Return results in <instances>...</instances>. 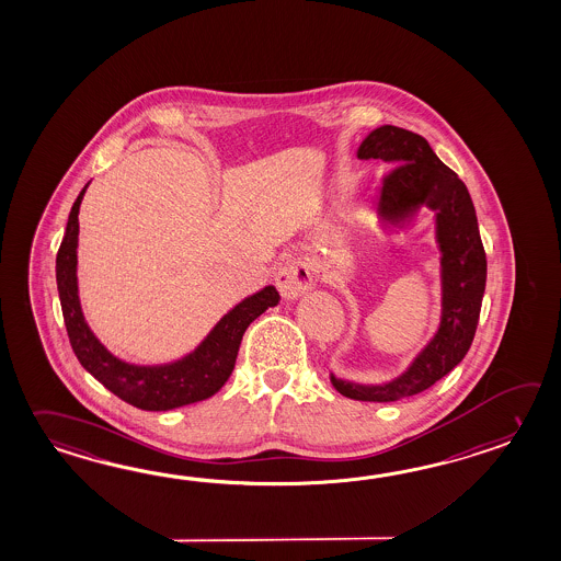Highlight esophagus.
Segmentation results:
<instances>
[{
	"instance_id": "34e87169",
	"label": "esophagus",
	"mask_w": 561,
	"mask_h": 561,
	"mask_svg": "<svg viewBox=\"0 0 561 561\" xmlns=\"http://www.w3.org/2000/svg\"><path fill=\"white\" fill-rule=\"evenodd\" d=\"M275 286L286 301H296L313 286L310 265L306 262H289L282 265L275 274Z\"/></svg>"
}]
</instances>
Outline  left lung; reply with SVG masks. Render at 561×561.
I'll return each instance as SVG.
<instances>
[{"instance_id":"1","label":"left lung","mask_w":561,"mask_h":561,"mask_svg":"<svg viewBox=\"0 0 561 561\" xmlns=\"http://www.w3.org/2000/svg\"><path fill=\"white\" fill-rule=\"evenodd\" d=\"M358 159L392 164V173L374 201L376 221L390 231L404 227L423 207L435 213V241L440 251V318L435 334L402 373L385 382H358L330 373V382L346 399L392 402L433 387L471 348L485 294L486 257L469 191L421 135L382 125L368 133Z\"/></svg>"}]
</instances>
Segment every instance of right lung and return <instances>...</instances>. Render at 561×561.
Returning a JSON list of instances; mask_svg holds the SVG:
<instances>
[{
    "mask_svg": "<svg viewBox=\"0 0 561 561\" xmlns=\"http://www.w3.org/2000/svg\"><path fill=\"white\" fill-rule=\"evenodd\" d=\"M87 187L80 191L68 217L62 245L56 257V282L62 304L64 324L76 358L118 399L140 411H171L219 392L236 368L237 352L248 325L267 308L279 304L274 286H265L241 299L213 325L199 346L179 360L133 364L114 356L88 325L78 291V213Z\"/></svg>",
    "mask_w": 561,
    "mask_h": 561,
    "instance_id": "add662e5",
    "label": "right lung"
}]
</instances>
